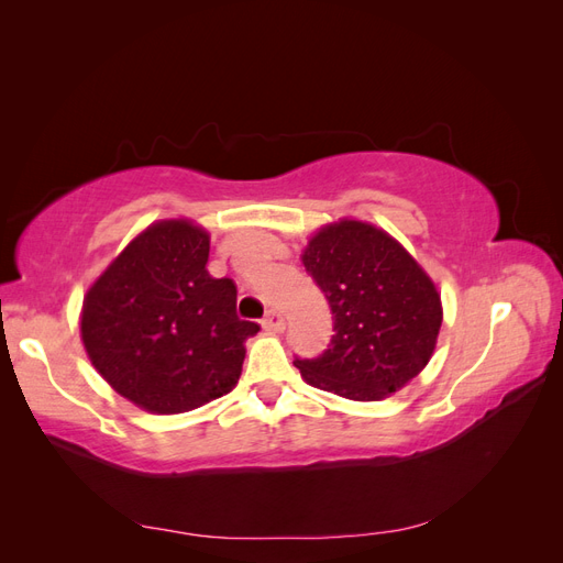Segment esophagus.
<instances>
[{
  "instance_id": "esophagus-1",
  "label": "esophagus",
  "mask_w": 563,
  "mask_h": 563,
  "mask_svg": "<svg viewBox=\"0 0 563 563\" xmlns=\"http://www.w3.org/2000/svg\"><path fill=\"white\" fill-rule=\"evenodd\" d=\"M261 327L265 331H284V317L277 310H267V314L261 319Z\"/></svg>"
}]
</instances>
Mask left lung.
Returning <instances> with one entry per match:
<instances>
[{
    "mask_svg": "<svg viewBox=\"0 0 563 563\" xmlns=\"http://www.w3.org/2000/svg\"><path fill=\"white\" fill-rule=\"evenodd\" d=\"M302 265L329 300L333 335L317 360H296L312 387L378 401L428 366L441 329L434 282L397 240L362 220L323 225Z\"/></svg>",
    "mask_w": 563,
    "mask_h": 563,
    "instance_id": "1",
    "label": "left lung"
}]
</instances>
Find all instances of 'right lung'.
Here are the masks:
<instances>
[{"label":"right lung","mask_w":563,"mask_h":563,"mask_svg":"<svg viewBox=\"0 0 563 563\" xmlns=\"http://www.w3.org/2000/svg\"><path fill=\"white\" fill-rule=\"evenodd\" d=\"M209 232L159 220L117 255L84 298L81 340L114 391L150 413H185L228 395L246 338L236 286L213 279Z\"/></svg>","instance_id":"obj_1"}]
</instances>
